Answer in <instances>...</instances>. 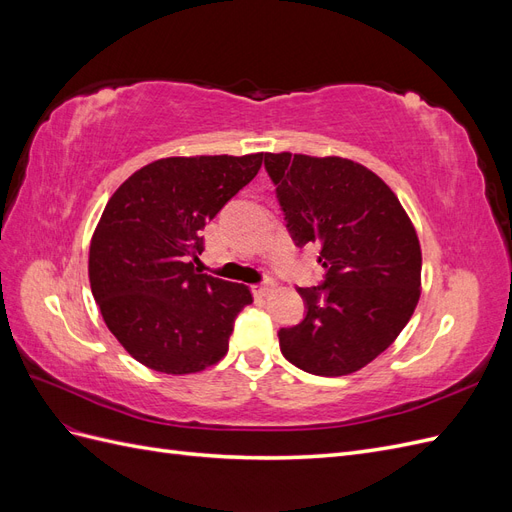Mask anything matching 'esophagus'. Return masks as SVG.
Returning <instances> with one entry per match:
<instances>
[{"mask_svg":"<svg viewBox=\"0 0 512 512\" xmlns=\"http://www.w3.org/2000/svg\"><path fill=\"white\" fill-rule=\"evenodd\" d=\"M275 288V282L271 280V277H265L260 284L254 286V294H258V297H267V294Z\"/></svg>","mask_w":512,"mask_h":512,"instance_id":"34e87169","label":"esophagus"}]
</instances>
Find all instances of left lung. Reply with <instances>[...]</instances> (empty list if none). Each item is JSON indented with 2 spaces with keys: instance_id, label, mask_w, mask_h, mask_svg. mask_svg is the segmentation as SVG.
Here are the masks:
<instances>
[{
  "instance_id": "8db88e82",
  "label": "left lung",
  "mask_w": 512,
  "mask_h": 512,
  "mask_svg": "<svg viewBox=\"0 0 512 512\" xmlns=\"http://www.w3.org/2000/svg\"><path fill=\"white\" fill-rule=\"evenodd\" d=\"M286 228L318 245L320 286L297 288L305 318L280 329L286 359L314 376H346L389 348L421 297V245L378 175L344 158L265 153Z\"/></svg>"
}]
</instances>
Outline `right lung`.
Here are the masks:
<instances>
[{
    "instance_id": "obj_1",
    "label": "right lung",
    "mask_w": 512,
    "mask_h": 512,
    "mask_svg": "<svg viewBox=\"0 0 512 512\" xmlns=\"http://www.w3.org/2000/svg\"><path fill=\"white\" fill-rule=\"evenodd\" d=\"M265 153L156 160L108 200L89 247V284L102 318L138 363L194 374L228 352L243 284L194 267L200 232L260 170Z\"/></svg>"
}]
</instances>
